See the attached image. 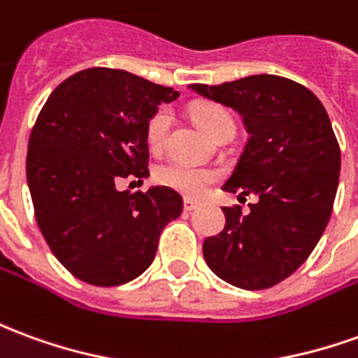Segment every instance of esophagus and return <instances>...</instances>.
I'll return each mask as SVG.
<instances>
[{
    "label": "esophagus",
    "instance_id": "obj_1",
    "mask_svg": "<svg viewBox=\"0 0 358 358\" xmlns=\"http://www.w3.org/2000/svg\"><path fill=\"white\" fill-rule=\"evenodd\" d=\"M197 207H199V201H196V199H184V209L186 211H194Z\"/></svg>",
    "mask_w": 358,
    "mask_h": 358
}]
</instances>
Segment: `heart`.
Listing matches in <instances>:
<instances>
[{
    "mask_svg": "<svg viewBox=\"0 0 358 358\" xmlns=\"http://www.w3.org/2000/svg\"><path fill=\"white\" fill-rule=\"evenodd\" d=\"M192 116L199 126L203 127V131H207L213 139L222 136L229 129H234V122H232L231 114L222 108L221 104H215V102H197V104H194L192 106ZM171 122V110L166 106L155 110L147 120L145 137H147V143L153 151H161L164 143H166ZM155 178L162 186L172 187V189H176L184 196L199 197L217 180V172L213 169L194 166V164H186V162H166V164L157 169Z\"/></svg>",
    "mask_w": 358,
    "mask_h": 358,
    "instance_id": "obj_1",
    "label": "heart"
}]
</instances>
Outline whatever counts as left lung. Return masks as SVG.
<instances>
[{
    "label": "left lung",
    "instance_id": "1",
    "mask_svg": "<svg viewBox=\"0 0 358 358\" xmlns=\"http://www.w3.org/2000/svg\"><path fill=\"white\" fill-rule=\"evenodd\" d=\"M192 89L242 116L250 137L222 189L259 197L248 215L222 207L227 224L205 238V262L234 287L269 289L308 259L334 211L341 151L329 116L310 89L279 75Z\"/></svg>",
    "mask_w": 358,
    "mask_h": 358
}]
</instances>
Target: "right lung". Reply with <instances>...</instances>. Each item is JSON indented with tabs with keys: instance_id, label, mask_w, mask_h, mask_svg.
<instances>
[{
	"instance_id": "obj_1",
	"label": "right lung",
	"mask_w": 358,
	"mask_h": 358,
	"mask_svg": "<svg viewBox=\"0 0 358 358\" xmlns=\"http://www.w3.org/2000/svg\"><path fill=\"white\" fill-rule=\"evenodd\" d=\"M178 92L110 67L57 85L40 110L27 153L34 217L52 254L85 283L114 287L153 264L166 222L182 213L172 187L118 192L149 176L147 120Z\"/></svg>"
}]
</instances>
